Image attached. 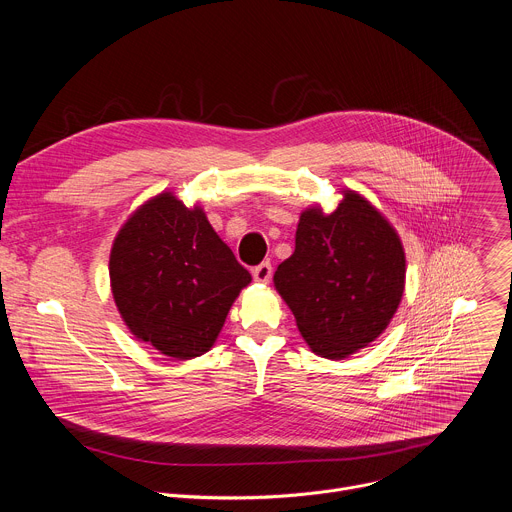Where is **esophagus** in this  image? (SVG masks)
<instances>
[{
	"label": "esophagus",
	"mask_w": 512,
	"mask_h": 512,
	"mask_svg": "<svg viewBox=\"0 0 512 512\" xmlns=\"http://www.w3.org/2000/svg\"><path fill=\"white\" fill-rule=\"evenodd\" d=\"M271 275H273V267H271V263H259L257 267H253V279L255 281H259V283H269V279H271Z\"/></svg>",
	"instance_id": "esophagus-1"
}]
</instances>
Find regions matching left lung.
Instances as JSON below:
<instances>
[{
    "instance_id": "obj_1",
    "label": "left lung",
    "mask_w": 512,
    "mask_h": 512,
    "mask_svg": "<svg viewBox=\"0 0 512 512\" xmlns=\"http://www.w3.org/2000/svg\"><path fill=\"white\" fill-rule=\"evenodd\" d=\"M275 289L312 352L342 360L379 338L405 289V251L387 218L354 190L326 214L306 208L296 251L275 275Z\"/></svg>"
}]
</instances>
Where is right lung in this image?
Listing matches in <instances>:
<instances>
[{"label": "right lung", "instance_id": "right-lung-1", "mask_svg": "<svg viewBox=\"0 0 512 512\" xmlns=\"http://www.w3.org/2000/svg\"><path fill=\"white\" fill-rule=\"evenodd\" d=\"M115 306L129 332L188 360L212 348L251 273L214 233L200 206L172 192L143 202L109 257Z\"/></svg>", "mask_w": 512, "mask_h": 512}]
</instances>
